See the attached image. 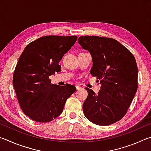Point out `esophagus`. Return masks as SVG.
I'll list each match as a JSON object with an SVG mask.
<instances>
[{
  "label": "esophagus",
  "instance_id": "1",
  "mask_svg": "<svg viewBox=\"0 0 151 151\" xmlns=\"http://www.w3.org/2000/svg\"><path fill=\"white\" fill-rule=\"evenodd\" d=\"M76 90H80V89L81 88V87L80 86L76 85Z\"/></svg>",
  "mask_w": 151,
  "mask_h": 151
}]
</instances>
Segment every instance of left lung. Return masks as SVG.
Segmentation results:
<instances>
[{
    "mask_svg": "<svg viewBox=\"0 0 151 151\" xmlns=\"http://www.w3.org/2000/svg\"><path fill=\"white\" fill-rule=\"evenodd\" d=\"M78 42L93 58L91 74L100 82L97 94L88 88L83 113L93 123L106 126L126 114L138 88L135 58L127 48L114 39L96 36L80 37Z\"/></svg>",
    "mask_w": 151,
    "mask_h": 151,
    "instance_id": "1",
    "label": "left lung"
}]
</instances>
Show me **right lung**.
I'll return each instance as SVG.
<instances>
[{
    "instance_id": "add662e5",
    "label": "right lung",
    "mask_w": 151,
    "mask_h": 151,
    "mask_svg": "<svg viewBox=\"0 0 151 151\" xmlns=\"http://www.w3.org/2000/svg\"><path fill=\"white\" fill-rule=\"evenodd\" d=\"M76 40V36H45L29 43L20 55L12 85L22 111L33 121H52L75 92L69 84H51L49 76L60 70L58 63Z\"/></svg>"
}]
</instances>
